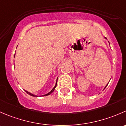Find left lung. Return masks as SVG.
<instances>
[{
  "label": "left lung",
  "instance_id": "1",
  "mask_svg": "<svg viewBox=\"0 0 126 126\" xmlns=\"http://www.w3.org/2000/svg\"><path fill=\"white\" fill-rule=\"evenodd\" d=\"M105 39H107V38H106V37H105ZM109 44H110V43H109ZM108 84H109V83H108ZM108 84H107V85H106V87H105V88H106V87H107V85H108ZM105 88H104V89H105Z\"/></svg>",
  "mask_w": 126,
  "mask_h": 126
}]
</instances>
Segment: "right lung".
I'll use <instances>...</instances> for the list:
<instances>
[{"label":"right lung","mask_w":126,"mask_h":126,"mask_svg":"<svg viewBox=\"0 0 126 126\" xmlns=\"http://www.w3.org/2000/svg\"><path fill=\"white\" fill-rule=\"evenodd\" d=\"M57 81H58V79H56V84H55V85H54V87L53 88V89H52V90H51V91H50V92H49L48 93H47V94H43V95H42V96H48V95H49V94H51V93H52L53 92H54V89H55L56 87V85H57ZM25 91L26 92H27V93H28V94H30V95L32 96H37V95H34V94H33V93H30V92H29L27 91V90H25Z\"/></svg>","instance_id":"add662e5"}]
</instances>
